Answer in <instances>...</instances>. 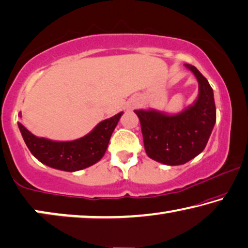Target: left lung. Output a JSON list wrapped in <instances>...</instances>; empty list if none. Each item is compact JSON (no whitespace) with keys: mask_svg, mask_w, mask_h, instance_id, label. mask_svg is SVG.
<instances>
[{"mask_svg":"<svg viewBox=\"0 0 248 248\" xmlns=\"http://www.w3.org/2000/svg\"><path fill=\"white\" fill-rule=\"evenodd\" d=\"M185 66L198 81L199 93L191 105L175 114L153 108L134 110L141 122L146 154L167 166H181L199 155L216 123L213 88L195 66Z\"/></svg>","mask_w":248,"mask_h":248,"instance_id":"obj_1","label":"left lung"}]
</instances>
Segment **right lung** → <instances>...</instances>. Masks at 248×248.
<instances>
[{
    "label": "right lung",
    "instance_id": "add662e5",
    "mask_svg": "<svg viewBox=\"0 0 248 248\" xmlns=\"http://www.w3.org/2000/svg\"><path fill=\"white\" fill-rule=\"evenodd\" d=\"M122 115L123 112L99 122L88 134L73 141L39 138L21 122L17 125L28 149L41 163L57 170L75 172L91 167L102 159Z\"/></svg>",
    "mask_w": 248,
    "mask_h": 248
}]
</instances>
